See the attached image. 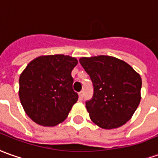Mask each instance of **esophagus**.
Returning a JSON list of instances; mask_svg holds the SVG:
<instances>
[{"label": "esophagus", "instance_id": "1", "mask_svg": "<svg viewBox=\"0 0 158 158\" xmlns=\"http://www.w3.org/2000/svg\"><path fill=\"white\" fill-rule=\"evenodd\" d=\"M83 98H84V92L82 91V92H80V93H79V100H82V99H83Z\"/></svg>", "mask_w": 158, "mask_h": 158}]
</instances>
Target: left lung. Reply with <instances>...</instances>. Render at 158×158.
<instances>
[{
	"mask_svg": "<svg viewBox=\"0 0 158 158\" xmlns=\"http://www.w3.org/2000/svg\"><path fill=\"white\" fill-rule=\"evenodd\" d=\"M79 62L94 87L92 100L85 104L91 120L106 130L126 124L141 100L139 73L125 61L108 55L81 57Z\"/></svg>",
	"mask_w": 158,
	"mask_h": 158,
	"instance_id": "8db88e82",
	"label": "left lung"
}]
</instances>
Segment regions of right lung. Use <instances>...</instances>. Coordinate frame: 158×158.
<instances>
[{"mask_svg":"<svg viewBox=\"0 0 158 158\" xmlns=\"http://www.w3.org/2000/svg\"><path fill=\"white\" fill-rule=\"evenodd\" d=\"M74 57L41 55L30 61L19 79V97L31 119L42 126H55L66 118L78 94L73 89Z\"/></svg>","mask_w":158,"mask_h":158,"instance_id":"obj_1","label":"right lung"}]
</instances>
